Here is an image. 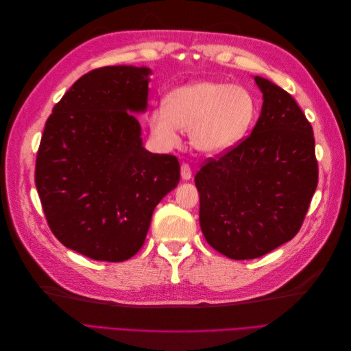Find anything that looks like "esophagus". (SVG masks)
I'll return each mask as SVG.
<instances>
[{
    "mask_svg": "<svg viewBox=\"0 0 351 351\" xmlns=\"http://www.w3.org/2000/svg\"><path fill=\"white\" fill-rule=\"evenodd\" d=\"M182 178L184 180V182H187V180L192 178V169H190L189 164L182 165Z\"/></svg>",
    "mask_w": 351,
    "mask_h": 351,
    "instance_id": "34e87169",
    "label": "esophagus"
}]
</instances>
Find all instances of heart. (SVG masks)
<instances>
[{
    "label": "heart",
    "instance_id": "b5f03b06",
    "mask_svg": "<svg viewBox=\"0 0 351 351\" xmlns=\"http://www.w3.org/2000/svg\"><path fill=\"white\" fill-rule=\"evenodd\" d=\"M256 114V98L247 88L230 82L196 80L169 92L165 107L151 111L147 125L162 149L178 146L180 130H184L197 152L218 156L247 136Z\"/></svg>",
    "mask_w": 351,
    "mask_h": 351
}]
</instances>
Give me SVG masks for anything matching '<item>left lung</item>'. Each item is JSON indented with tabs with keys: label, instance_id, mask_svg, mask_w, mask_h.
<instances>
[{
	"label": "left lung",
	"instance_id": "8db88e82",
	"mask_svg": "<svg viewBox=\"0 0 351 351\" xmlns=\"http://www.w3.org/2000/svg\"><path fill=\"white\" fill-rule=\"evenodd\" d=\"M262 110L249 137L195 177L206 241L230 259L263 256L299 232L317 186L311 123L277 84L253 76Z\"/></svg>",
	"mask_w": 351,
	"mask_h": 351
}]
</instances>
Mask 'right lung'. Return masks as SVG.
Instances as JSON below:
<instances>
[{"instance_id": "right-lung-1", "label": "right lung", "mask_w": 351, "mask_h": 351, "mask_svg": "<svg viewBox=\"0 0 351 351\" xmlns=\"http://www.w3.org/2000/svg\"><path fill=\"white\" fill-rule=\"evenodd\" d=\"M149 67L108 66L82 76L47 120L35 184L66 247L123 262L143 246L155 206L180 182L173 155L145 149L133 114L147 108Z\"/></svg>"}]
</instances>
